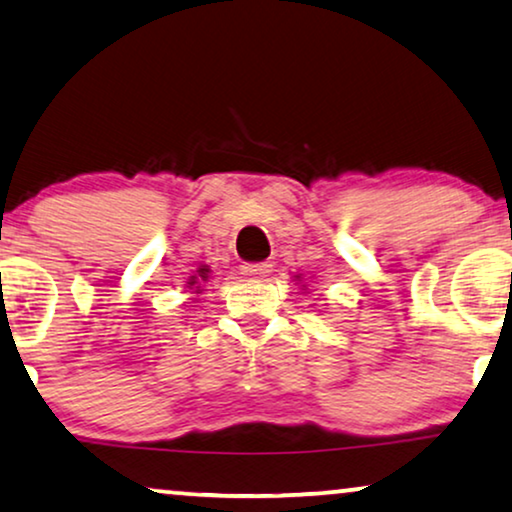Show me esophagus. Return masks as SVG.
<instances>
[{"instance_id":"obj_1","label":"esophagus","mask_w":512,"mask_h":512,"mask_svg":"<svg viewBox=\"0 0 512 512\" xmlns=\"http://www.w3.org/2000/svg\"><path fill=\"white\" fill-rule=\"evenodd\" d=\"M242 272L247 277H251V280H265V277L272 272V263H249L244 265Z\"/></svg>"}]
</instances>
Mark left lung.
Returning <instances> with one entry per match:
<instances>
[{"label":"left lung","instance_id":"left-lung-1","mask_svg":"<svg viewBox=\"0 0 512 512\" xmlns=\"http://www.w3.org/2000/svg\"><path fill=\"white\" fill-rule=\"evenodd\" d=\"M294 280H296V282H303V275H294ZM301 289L308 291V284H301Z\"/></svg>","mask_w":512,"mask_h":512}]
</instances>
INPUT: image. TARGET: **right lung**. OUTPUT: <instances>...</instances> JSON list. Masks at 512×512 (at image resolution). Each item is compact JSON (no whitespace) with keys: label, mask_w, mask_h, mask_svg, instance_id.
Segmentation results:
<instances>
[{"label":"right lung","mask_w":512,"mask_h":512,"mask_svg":"<svg viewBox=\"0 0 512 512\" xmlns=\"http://www.w3.org/2000/svg\"><path fill=\"white\" fill-rule=\"evenodd\" d=\"M209 277H211V268H209V265H199V268L195 270V275L190 277V280H188V284H185V287L190 289V294L199 296V294H202L204 282H209ZM195 301H197V298H195Z\"/></svg>","instance_id":"right-lung-1"}]
</instances>
